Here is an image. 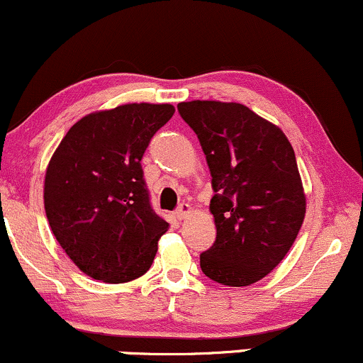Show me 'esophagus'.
Here are the masks:
<instances>
[{
  "mask_svg": "<svg viewBox=\"0 0 363 363\" xmlns=\"http://www.w3.org/2000/svg\"><path fill=\"white\" fill-rule=\"evenodd\" d=\"M189 213H191V204H187V203H181L179 204V208L176 209V216L179 218V220H184Z\"/></svg>",
  "mask_w": 363,
  "mask_h": 363,
  "instance_id": "1",
  "label": "esophagus"
}]
</instances>
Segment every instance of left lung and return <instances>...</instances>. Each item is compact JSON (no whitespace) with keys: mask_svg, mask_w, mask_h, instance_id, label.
I'll list each match as a JSON object with an SVG mask.
<instances>
[{"mask_svg":"<svg viewBox=\"0 0 363 363\" xmlns=\"http://www.w3.org/2000/svg\"><path fill=\"white\" fill-rule=\"evenodd\" d=\"M179 115L198 135L211 172L216 240L204 276L242 287L277 267L298 237L306 198L289 140L240 103L189 101Z\"/></svg>","mask_w":363,"mask_h":363,"instance_id":"8db88e82","label":"left lung"}]
</instances>
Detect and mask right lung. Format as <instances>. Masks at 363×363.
<instances>
[{
	"label": "right lung",
	"instance_id": "right-lung-1",
	"mask_svg": "<svg viewBox=\"0 0 363 363\" xmlns=\"http://www.w3.org/2000/svg\"><path fill=\"white\" fill-rule=\"evenodd\" d=\"M172 104L133 103L81 118L52 155L43 203L52 233L82 272L121 284L150 269L169 223L152 209L142 157Z\"/></svg>",
	"mask_w": 363,
	"mask_h": 363
}]
</instances>
